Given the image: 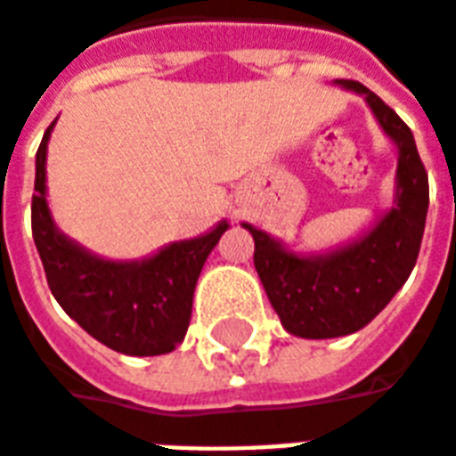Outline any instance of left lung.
<instances>
[{"instance_id": "obj_1", "label": "left lung", "mask_w": 456, "mask_h": 456, "mask_svg": "<svg viewBox=\"0 0 456 456\" xmlns=\"http://www.w3.org/2000/svg\"><path fill=\"white\" fill-rule=\"evenodd\" d=\"M334 86L362 95L396 146L395 201L368 231L330 252H296L242 224L255 238V269L269 303L283 330L300 338L346 337L375 320L413 272L426 231L428 173L411 129L358 81Z\"/></svg>"}]
</instances>
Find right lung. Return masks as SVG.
<instances>
[{
  "label": "right lung",
  "mask_w": 456,
  "mask_h": 456,
  "mask_svg": "<svg viewBox=\"0 0 456 456\" xmlns=\"http://www.w3.org/2000/svg\"><path fill=\"white\" fill-rule=\"evenodd\" d=\"M57 122V119H54ZM36 153L33 240L61 310L95 341L125 355H163L183 344L201 266L228 231V221L190 240L170 242L143 259H105L57 228L47 207V142Z\"/></svg>",
  "instance_id": "obj_1"
}]
</instances>
